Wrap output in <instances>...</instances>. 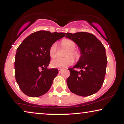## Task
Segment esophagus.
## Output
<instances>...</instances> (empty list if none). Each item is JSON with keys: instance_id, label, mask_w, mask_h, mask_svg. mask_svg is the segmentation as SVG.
Wrapping results in <instances>:
<instances>
[{"instance_id": "34e87169", "label": "esophagus", "mask_w": 124, "mask_h": 124, "mask_svg": "<svg viewBox=\"0 0 124 124\" xmlns=\"http://www.w3.org/2000/svg\"><path fill=\"white\" fill-rule=\"evenodd\" d=\"M62 70H63L62 69H58V72H59V73H61L62 72Z\"/></svg>"}]
</instances>
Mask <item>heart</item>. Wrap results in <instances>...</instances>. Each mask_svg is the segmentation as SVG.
Returning <instances> with one entry per match:
<instances>
[{"label": "heart", "instance_id": "heart-1", "mask_svg": "<svg viewBox=\"0 0 124 124\" xmlns=\"http://www.w3.org/2000/svg\"><path fill=\"white\" fill-rule=\"evenodd\" d=\"M61 43L64 47L69 50V52L67 54V56L70 55V56H73V57H77L76 52L73 51L76 47V44L74 41L71 40V39H65L62 41ZM56 50H57V44L56 43L52 44L49 50V55H50L51 57L54 58L56 56ZM73 62L74 60L73 58H72L71 56H68V57L65 58H55L51 61V66L54 68H65L72 65L73 63Z\"/></svg>", "mask_w": 124, "mask_h": 124}]
</instances>
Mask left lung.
Segmentation results:
<instances>
[{
	"label": "left lung",
	"mask_w": 124,
	"mask_h": 124,
	"mask_svg": "<svg viewBox=\"0 0 124 124\" xmlns=\"http://www.w3.org/2000/svg\"><path fill=\"white\" fill-rule=\"evenodd\" d=\"M65 34L78 45L81 54L78 63L68 69L70 72L66 80L68 88L78 96L93 94L100 89L104 81L107 63L105 47L92 34L82 32ZM75 68L80 70L77 71Z\"/></svg>",
	"instance_id": "1"
}]
</instances>
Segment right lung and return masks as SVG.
I'll return each instance as SVG.
<instances>
[{
    "label": "right lung",
    "instance_id": "obj_1",
    "mask_svg": "<svg viewBox=\"0 0 124 124\" xmlns=\"http://www.w3.org/2000/svg\"><path fill=\"white\" fill-rule=\"evenodd\" d=\"M65 35V32L37 31L28 35L17 49L15 61L16 80L25 95L39 97L51 88L58 70L47 68L51 59L49 48Z\"/></svg>",
    "mask_w": 124,
    "mask_h": 124
}]
</instances>
